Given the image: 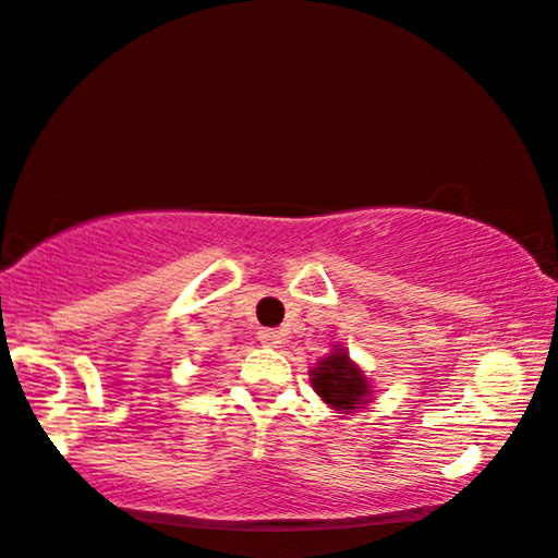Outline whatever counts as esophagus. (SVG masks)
I'll return each mask as SVG.
<instances>
[{"mask_svg": "<svg viewBox=\"0 0 558 558\" xmlns=\"http://www.w3.org/2000/svg\"><path fill=\"white\" fill-rule=\"evenodd\" d=\"M257 339L263 341L265 347H280V344H283V333L275 331V329H263V331H259Z\"/></svg>", "mask_w": 558, "mask_h": 558, "instance_id": "obj_1", "label": "esophagus"}]
</instances>
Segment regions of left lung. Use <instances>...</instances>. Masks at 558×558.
Returning a JSON list of instances; mask_svg holds the SVG:
<instances>
[{
  "label": "left lung",
  "instance_id": "1",
  "mask_svg": "<svg viewBox=\"0 0 558 558\" xmlns=\"http://www.w3.org/2000/svg\"><path fill=\"white\" fill-rule=\"evenodd\" d=\"M308 380L316 396L337 413L349 415L373 403L375 398V388L369 385L365 369L356 365L341 344H333L331 352L308 369Z\"/></svg>",
  "mask_w": 558,
  "mask_h": 558
}]
</instances>
